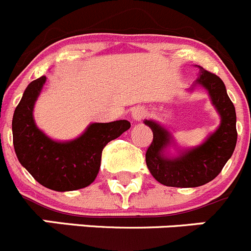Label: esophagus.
Returning a JSON list of instances; mask_svg holds the SVG:
<instances>
[{
    "label": "esophagus",
    "instance_id": "34e87169",
    "mask_svg": "<svg viewBox=\"0 0 251 251\" xmlns=\"http://www.w3.org/2000/svg\"><path fill=\"white\" fill-rule=\"evenodd\" d=\"M145 114H147V111H145L144 107H140V106L134 107V108L132 109V112H130V116H132V119L134 122L142 121L143 117H144Z\"/></svg>",
    "mask_w": 251,
    "mask_h": 251
}]
</instances>
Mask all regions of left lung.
<instances>
[{"instance_id": "1", "label": "left lung", "mask_w": 251, "mask_h": 251, "mask_svg": "<svg viewBox=\"0 0 251 251\" xmlns=\"http://www.w3.org/2000/svg\"><path fill=\"white\" fill-rule=\"evenodd\" d=\"M199 69V77L188 91L196 86L203 87L221 117L218 128L202 144L178 149L169 129L152 119L144 121L152 130V142L145 154L147 166L157 182L170 187H199L212 181L230 159L237 144V114L226 85L217 75L201 66ZM171 146L179 150L176 155L168 154Z\"/></svg>"}]
</instances>
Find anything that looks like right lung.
Wrapping results in <instances>:
<instances>
[{"mask_svg": "<svg viewBox=\"0 0 251 251\" xmlns=\"http://www.w3.org/2000/svg\"><path fill=\"white\" fill-rule=\"evenodd\" d=\"M47 77L32 81L14 109L13 145L21 165L44 187L65 192L91 185L101 166L103 148L130 128L126 119L88 124L73 140H54L37 127L33 111Z\"/></svg>", "mask_w": 251, "mask_h": 251, "instance_id": "right-lung-1", "label": "right lung"}]
</instances>
